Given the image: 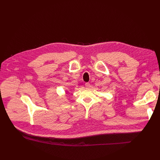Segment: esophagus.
Returning a JSON list of instances; mask_svg holds the SVG:
<instances>
[{
  "mask_svg": "<svg viewBox=\"0 0 160 160\" xmlns=\"http://www.w3.org/2000/svg\"><path fill=\"white\" fill-rule=\"evenodd\" d=\"M85 86H86V87H87V88L90 87V83H85Z\"/></svg>",
  "mask_w": 160,
  "mask_h": 160,
  "instance_id": "34e87169",
  "label": "esophagus"
}]
</instances>
